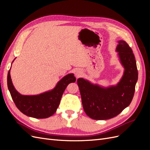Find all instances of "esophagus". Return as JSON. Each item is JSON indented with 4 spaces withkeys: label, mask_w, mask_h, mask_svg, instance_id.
<instances>
[{
    "label": "esophagus",
    "mask_w": 150,
    "mask_h": 150,
    "mask_svg": "<svg viewBox=\"0 0 150 150\" xmlns=\"http://www.w3.org/2000/svg\"><path fill=\"white\" fill-rule=\"evenodd\" d=\"M82 71H81V69H76L75 71V75L76 76V78H79V77L82 74Z\"/></svg>",
    "instance_id": "34e87169"
}]
</instances>
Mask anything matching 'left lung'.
Segmentation results:
<instances>
[{"instance_id": "left-lung-1", "label": "left lung", "mask_w": 150, "mask_h": 150, "mask_svg": "<svg viewBox=\"0 0 150 150\" xmlns=\"http://www.w3.org/2000/svg\"><path fill=\"white\" fill-rule=\"evenodd\" d=\"M116 51L124 72L116 85L108 87L80 78L78 83L83 109L96 120L111 119L118 115L132 101L138 81L137 62L132 50L124 40L117 41Z\"/></svg>"}]
</instances>
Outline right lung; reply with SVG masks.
Masks as SVG:
<instances>
[{
	"instance_id": "right-lung-1",
	"label": "right lung",
	"mask_w": 150,
	"mask_h": 150,
	"mask_svg": "<svg viewBox=\"0 0 150 150\" xmlns=\"http://www.w3.org/2000/svg\"><path fill=\"white\" fill-rule=\"evenodd\" d=\"M75 81L74 74L70 73L59 81L51 90L39 94L23 95L18 92L13 85L11 69L7 74L8 89L17 108L25 115L38 119L47 118L56 112L67 85Z\"/></svg>"
}]
</instances>
